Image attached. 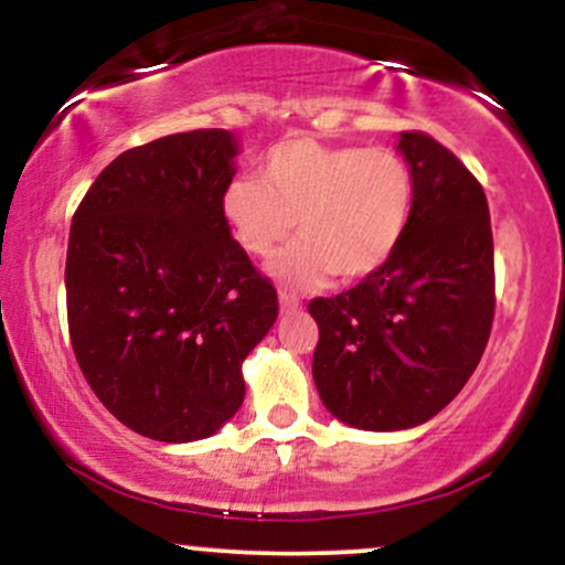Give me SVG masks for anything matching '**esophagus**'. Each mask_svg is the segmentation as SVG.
Masks as SVG:
<instances>
[{
	"label": "esophagus",
	"instance_id": "34e87169",
	"mask_svg": "<svg viewBox=\"0 0 565 565\" xmlns=\"http://www.w3.org/2000/svg\"><path fill=\"white\" fill-rule=\"evenodd\" d=\"M278 305H281V313H297V310L302 308L300 300L287 295V291H281V295H278Z\"/></svg>",
	"mask_w": 565,
	"mask_h": 565
}]
</instances>
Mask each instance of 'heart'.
<instances>
[{
  "mask_svg": "<svg viewBox=\"0 0 565 565\" xmlns=\"http://www.w3.org/2000/svg\"><path fill=\"white\" fill-rule=\"evenodd\" d=\"M412 204V170L393 148L289 138L265 153L260 178L225 188L223 217L252 257H270L295 228L300 242L270 270L289 287H316L329 274L355 281L385 265Z\"/></svg>",
  "mask_w": 565,
  "mask_h": 565,
  "instance_id": "1",
  "label": "heart"
}]
</instances>
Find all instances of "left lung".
Masks as SVG:
<instances>
[{"label":"left lung","instance_id":"8db88e82","mask_svg":"<svg viewBox=\"0 0 565 565\" xmlns=\"http://www.w3.org/2000/svg\"><path fill=\"white\" fill-rule=\"evenodd\" d=\"M414 204L395 252L337 297H316L313 380L361 430L423 425L465 387L494 323V238L481 183L430 135L401 132Z\"/></svg>","mask_w":565,"mask_h":565}]
</instances>
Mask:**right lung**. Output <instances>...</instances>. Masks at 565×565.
<instances>
[{
  "instance_id": "right-lung-1",
  "label": "right lung",
  "mask_w": 565,
  "mask_h": 565,
  "mask_svg": "<svg viewBox=\"0 0 565 565\" xmlns=\"http://www.w3.org/2000/svg\"><path fill=\"white\" fill-rule=\"evenodd\" d=\"M236 140L193 129L129 148L76 206L68 334L100 404L140 436H212L244 401L242 364L278 316L276 287L231 236Z\"/></svg>"
}]
</instances>
